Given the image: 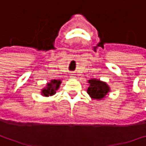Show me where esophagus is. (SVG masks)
<instances>
[{
  "instance_id": "obj_1",
  "label": "esophagus",
  "mask_w": 146,
  "mask_h": 146,
  "mask_svg": "<svg viewBox=\"0 0 146 146\" xmlns=\"http://www.w3.org/2000/svg\"><path fill=\"white\" fill-rule=\"evenodd\" d=\"M70 77H71V78H75V74L73 73H70Z\"/></svg>"
}]
</instances>
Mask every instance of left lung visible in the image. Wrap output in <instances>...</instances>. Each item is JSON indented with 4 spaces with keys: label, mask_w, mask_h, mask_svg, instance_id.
<instances>
[{
    "label": "left lung",
    "mask_w": 146,
    "mask_h": 146,
    "mask_svg": "<svg viewBox=\"0 0 146 146\" xmlns=\"http://www.w3.org/2000/svg\"><path fill=\"white\" fill-rule=\"evenodd\" d=\"M89 86L87 87L88 95L95 100H101L105 98L106 95L110 92V88L105 83L97 79H92L88 81Z\"/></svg>",
    "instance_id": "1"
}]
</instances>
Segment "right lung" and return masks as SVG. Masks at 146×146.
<instances>
[{
	"instance_id": "right-lung-1",
	"label": "right lung",
	"mask_w": 146,
	"mask_h": 146,
	"mask_svg": "<svg viewBox=\"0 0 146 146\" xmlns=\"http://www.w3.org/2000/svg\"><path fill=\"white\" fill-rule=\"evenodd\" d=\"M60 83V80H51L50 82H48L46 84V86L41 90V95L44 96H53L56 93V91L59 89Z\"/></svg>"
}]
</instances>
